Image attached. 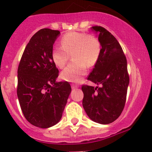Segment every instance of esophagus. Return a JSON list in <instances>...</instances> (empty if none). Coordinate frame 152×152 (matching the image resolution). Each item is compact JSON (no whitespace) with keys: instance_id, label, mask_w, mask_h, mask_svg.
Returning a JSON list of instances; mask_svg holds the SVG:
<instances>
[{"instance_id":"esophagus-1","label":"esophagus","mask_w":152,"mask_h":152,"mask_svg":"<svg viewBox=\"0 0 152 152\" xmlns=\"http://www.w3.org/2000/svg\"><path fill=\"white\" fill-rule=\"evenodd\" d=\"M71 88H72V89H75V88H79V85H75V84H72V85H71Z\"/></svg>"}]
</instances>
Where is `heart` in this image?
Here are the masks:
<instances>
[{
	"instance_id": "obj_1",
	"label": "heart",
	"mask_w": 152,
	"mask_h": 152,
	"mask_svg": "<svg viewBox=\"0 0 152 152\" xmlns=\"http://www.w3.org/2000/svg\"><path fill=\"white\" fill-rule=\"evenodd\" d=\"M61 47L52 50V59L59 68H63L72 54L73 62L61 72L64 80L79 82L87 73V66L92 67L98 61L101 53V45L96 37L85 32H70L61 37Z\"/></svg>"
}]
</instances>
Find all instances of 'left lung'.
I'll list each match as a JSON object with an SVG mask.
<instances>
[{"label":"left lung","instance_id":"1","mask_svg":"<svg viewBox=\"0 0 152 152\" xmlns=\"http://www.w3.org/2000/svg\"><path fill=\"white\" fill-rule=\"evenodd\" d=\"M98 33L102 48L99 58L88 80L96 88L83 85L82 105L91 120L109 124L120 116L125 107L129 84L127 60L118 41L100 26H92Z\"/></svg>","mask_w":152,"mask_h":152}]
</instances>
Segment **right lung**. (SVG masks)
<instances>
[{"label":"right lung","mask_w":152,"mask_h":152,"mask_svg":"<svg viewBox=\"0 0 152 152\" xmlns=\"http://www.w3.org/2000/svg\"><path fill=\"white\" fill-rule=\"evenodd\" d=\"M58 30L45 28L34 34L18 68L17 95L26 120L47 129L60 121L71 92L67 82H56L58 70L52 59Z\"/></svg>","instance_id":"obj_1"}]
</instances>
